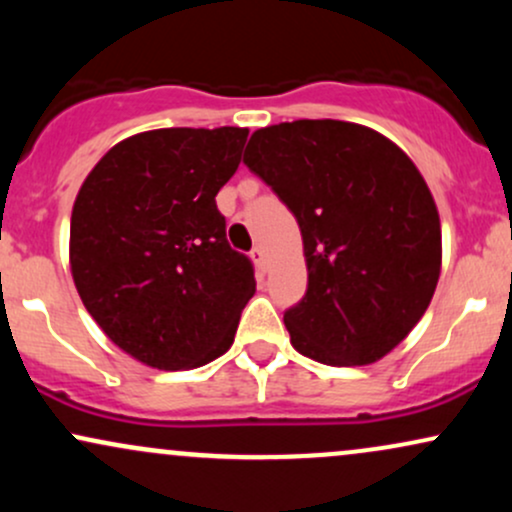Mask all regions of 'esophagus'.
<instances>
[{
  "mask_svg": "<svg viewBox=\"0 0 512 512\" xmlns=\"http://www.w3.org/2000/svg\"><path fill=\"white\" fill-rule=\"evenodd\" d=\"M250 257H252V262H255L260 269L267 267V255H264V248H260V245H257V248H252Z\"/></svg>",
  "mask_w": 512,
  "mask_h": 512,
  "instance_id": "34e87169",
  "label": "esophagus"
}]
</instances>
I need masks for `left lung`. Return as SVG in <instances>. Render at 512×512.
I'll use <instances>...</instances> for the list:
<instances>
[{
    "label": "left lung",
    "instance_id": "obj_1",
    "mask_svg": "<svg viewBox=\"0 0 512 512\" xmlns=\"http://www.w3.org/2000/svg\"><path fill=\"white\" fill-rule=\"evenodd\" d=\"M243 163L301 228L308 291L284 313L293 349L325 366L390 354L440 276V219L419 168L375 129L342 120L257 129Z\"/></svg>",
    "mask_w": 512,
    "mask_h": 512
}]
</instances>
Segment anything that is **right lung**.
I'll return each mask as SVG.
<instances>
[{
	"label": "right lung",
	"mask_w": 512,
	"mask_h": 512,
	"mask_svg": "<svg viewBox=\"0 0 512 512\" xmlns=\"http://www.w3.org/2000/svg\"><path fill=\"white\" fill-rule=\"evenodd\" d=\"M248 129L168 127L115 144L72 209L76 291L110 342L158 370L231 349L255 269L226 240L216 195Z\"/></svg>",
	"instance_id": "add662e5"
}]
</instances>
